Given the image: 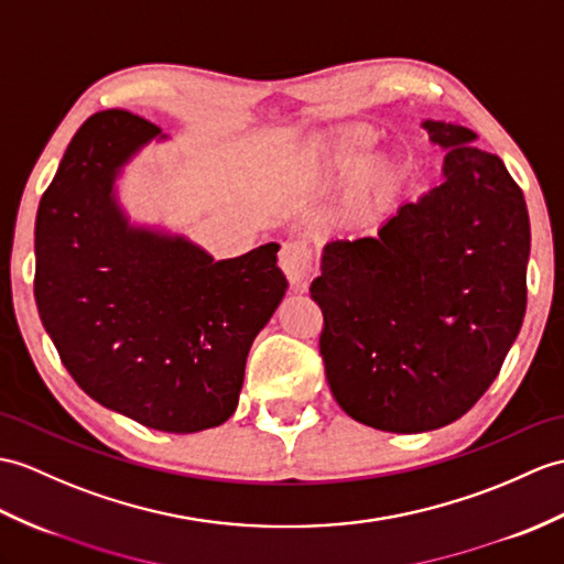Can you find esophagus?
<instances>
[{
    "mask_svg": "<svg viewBox=\"0 0 564 564\" xmlns=\"http://www.w3.org/2000/svg\"><path fill=\"white\" fill-rule=\"evenodd\" d=\"M279 267L285 273V279L295 288H305L307 276L312 271V250L300 240L283 242L279 252Z\"/></svg>",
    "mask_w": 564,
    "mask_h": 564,
    "instance_id": "obj_1",
    "label": "esophagus"
}]
</instances>
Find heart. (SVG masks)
I'll use <instances>...</instances> for the list:
<instances>
[{"mask_svg": "<svg viewBox=\"0 0 564 564\" xmlns=\"http://www.w3.org/2000/svg\"><path fill=\"white\" fill-rule=\"evenodd\" d=\"M379 134L370 124H348L317 143L307 161V180L317 185L344 177L338 208L346 218L370 216L397 187L399 170L391 155L372 153Z\"/></svg>", "mask_w": 564, "mask_h": 564, "instance_id": "1", "label": "heart"}]
</instances>
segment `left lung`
I'll return each mask as SVG.
<instances>
[{"instance_id": "1", "label": "left lung", "mask_w": 564, "mask_h": 564, "mask_svg": "<svg viewBox=\"0 0 564 564\" xmlns=\"http://www.w3.org/2000/svg\"><path fill=\"white\" fill-rule=\"evenodd\" d=\"M447 149L442 185L399 206L375 238L324 245L310 295L338 405L384 432H427L474 409L527 312L523 194L476 132L425 120Z\"/></svg>"}]
</instances>
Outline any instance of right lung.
<instances>
[{
    "label": "right lung",
    "instance_id": "obj_1",
    "mask_svg": "<svg viewBox=\"0 0 564 564\" xmlns=\"http://www.w3.org/2000/svg\"><path fill=\"white\" fill-rule=\"evenodd\" d=\"M161 127L127 110L90 115L35 218V303L64 368L90 399L187 435L238 409L247 352L285 295L269 242L216 261L185 235L132 226L122 167Z\"/></svg>",
    "mask_w": 564,
    "mask_h": 564
}]
</instances>
